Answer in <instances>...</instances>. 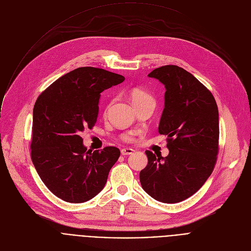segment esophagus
<instances>
[{"label": "esophagus", "mask_w": 251, "mask_h": 251, "mask_svg": "<svg viewBox=\"0 0 251 251\" xmlns=\"http://www.w3.org/2000/svg\"><path fill=\"white\" fill-rule=\"evenodd\" d=\"M134 153V150L133 149H130V148H124L121 150V154L123 156H126V155H131Z\"/></svg>", "instance_id": "34e87169"}]
</instances>
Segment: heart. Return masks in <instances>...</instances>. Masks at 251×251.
<instances>
[{
    "instance_id": "heart-1",
    "label": "heart",
    "mask_w": 251,
    "mask_h": 251,
    "mask_svg": "<svg viewBox=\"0 0 251 251\" xmlns=\"http://www.w3.org/2000/svg\"><path fill=\"white\" fill-rule=\"evenodd\" d=\"M130 98H131V101L133 102L134 105H137V104H140L142 102H144L146 100H150V99H153L152 96L147 93L146 91L142 90V89H139V88H135L131 91L130 93ZM124 139L127 140V141H132L133 140V136L131 134H128V135H125L124 136Z\"/></svg>"
}]
</instances>
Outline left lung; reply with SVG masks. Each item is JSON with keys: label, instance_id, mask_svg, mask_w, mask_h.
<instances>
[{"label": "left lung", "instance_id": "8db88e82", "mask_svg": "<svg viewBox=\"0 0 251 251\" xmlns=\"http://www.w3.org/2000/svg\"><path fill=\"white\" fill-rule=\"evenodd\" d=\"M148 76L166 89L158 132L168 136L169 155L156 157L146 151L148 165L140 172V182L156 201L175 203L197 193L212 173L219 150V109L210 91L182 67L161 66Z\"/></svg>", "mask_w": 251, "mask_h": 251}]
</instances>
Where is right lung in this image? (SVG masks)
<instances>
[{
  "mask_svg": "<svg viewBox=\"0 0 251 251\" xmlns=\"http://www.w3.org/2000/svg\"><path fill=\"white\" fill-rule=\"evenodd\" d=\"M125 80L102 68L79 67L62 75L37 99L32 111L31 161L57 198L84 202L99 194L120 150H87L81 132L97 121L100 93Z\"/></svg>",
  "mask_w": 251,
  "mask_h": 251,
  "instance_id": "right-lung-1",
  "label": "right lung"
}]
</instances>
